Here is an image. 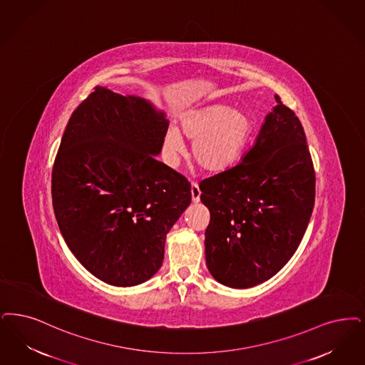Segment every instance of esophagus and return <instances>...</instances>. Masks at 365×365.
Returning <instances> with one entry per match:
<instances>
[{
  "mask_svg": "<svg viewBox=\"0 0 365 365\" xmlns=\"http://www.w3.org/2000/svg\"><path fill=\"white\" fill-rule=\"evenodd\" d=\"M191 198H192V202H200V198H201V190L198 187L197 183H191Z\"/></svg>",
  "mask_w": 365,
  "mask_h": 365,
  "instance_id": "34e87169",
  "label": "esophagus"
}]
</instances>
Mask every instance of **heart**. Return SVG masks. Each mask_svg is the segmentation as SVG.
I'll return each mask as SVG.
<instances>
[{
    "label": "heart",
    "mask_w": 365,
    "mask_h": 365,
    "mask_svg": "<svg viewBox=\"0 0 365 365\" xmlns=\"http://www.w3.org/2000/svg\"><path fill=\"white\" fill-rule=\"evenodd\" d=\"M254 122L247 113L216 104L191 111L180 122V129L170 128L164 134V148L175 159L183 140L192 143L197 164L210 173L224 171L239 159L252 135Z\"/></svg>",
    "instance_id": "1"
}]
</instances>
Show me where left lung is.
<instances>
[{"label": "left lung", "mask_w": 365, "mask_h": 365, "mask_svg": "<svg viewBox=\"0 0 365 365\" xmlns=\"http://www.w3.org/2000/svg\"><path fill=\"white\" fill-rule=\"evenodd\" d=\"M254 146L234 167L200 182L210 212L205 255L231 288L273 277L299 247L315 202V170L302 122L276 95Z\"/></svg>", "instance_id": "left-lung-1"}]
</instances>
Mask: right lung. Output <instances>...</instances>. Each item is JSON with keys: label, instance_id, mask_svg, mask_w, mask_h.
Wrapping results in <instances>:
<instances>
[{"label": "right lung", "instance_id": "right-lung-1", "mask_svg": "<svg viewBox=\"0 0 365 365\" xmlns=\"http://www.w3.org/2000/svg\"><path fill=\"white\" fill-rule=\"evenodd\" d=\"M168 120L150 103L95 87L72 114L51 173L59 231L89 273L133 287L160 269L191 202L189 180L156 160Z\"/></svg>", "mask_w": 365, "mask_h": 365}]
</instances>
